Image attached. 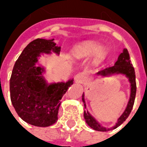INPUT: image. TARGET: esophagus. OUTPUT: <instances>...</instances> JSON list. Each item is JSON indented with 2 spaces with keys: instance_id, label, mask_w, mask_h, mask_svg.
<instances>
[{
  "instance_id": "34e87169",
  "label": "esophagus",
  "mask_w": 147,
  "mask_h": 147,
  "mask_svg": "<svg viewBox=\"0 0 147 147\" xmlns=\"http://www.w3.org/2000/svg\"><path fill=\"white\" fill-rule=\"evenodd\" d=\"M75 80H76V82H77V83H83L86 81V76H85V74L78 73L75 76Z\"/></svg>"
}]
</instances>
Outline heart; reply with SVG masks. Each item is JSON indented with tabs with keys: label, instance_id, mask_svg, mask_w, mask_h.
I'll list each match as a JSON object with an SVG mask.
<instances>
[{
	"label": "heart",
	"instance_id": "obj_1",
	"mask_svg": "<svg viewBox=\"0 0 147 147\" xmlns=\"http://www.w3.org/2000/svg\"><path fill=\"white\" fill-rule=\"evenodd\" d=\"M81 53H86V54H92V53H95L99 50V46L98 43L95 42H88L83 46H81L78 49ZM104 53L103 49L99 52V56H102Z\"/></svg>",
	"mask_w": 147,
	"mask_h": 147
}]
</instances>
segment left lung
I'll return each mask as SVG.
<instances>
[{"instance_id":"1","label":"left lung","mask_w":147,"mask_h":147,"mask_svg":"<svg viewBox=\"0 0 147 147\" xmlns=\"http://www.w3.org/2000/svg\"><path fill=\"white\" fill-rule=\"evenodd\" d=\"M114 73H122L126 75V76L129 79L130 83H131V96H130L129 102L127 105L126 109L124 110L123 113L120 116V117L117 120V123L116 125L110 128H105L104 127L101 126L95 119L93 117L90 116V114L88 112L84 111V119L86 120V123L89 125L91 128L96 131H110V130L115 129L117 127L120 126L121 123H123V121H125L126 119L128 117L129 114L131 113V111L132 109L134 102H135V98H136V72L133 65L131 64L130 61V56L129 53L127 51V49H124L123 52L120 54V56L117 58V61L114 65L111 67H106L103 70L99 71L97 73L98 76H106L109 75ZM83 102H85L84 101V94H83ZM85 107H86V105Z\"/></svg>"}]
</instances>
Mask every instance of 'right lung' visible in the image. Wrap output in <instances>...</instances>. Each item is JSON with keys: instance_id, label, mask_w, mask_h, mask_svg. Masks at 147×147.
<instances>
[{"instance_id": "obj_1", "label": "right lung", "mask_w": 147, "mask_h": 147, "mask_svg": "<svg viewBox=\"0 0 147 147\" xmlns=\"http://www.w3.org/2000/svg\"><path fill=\"white\" fill-rule=\"evenodd\" d=\"M54 39L37 38L25 47L16 61L10 78V98L17 114L25 122L38 127L50 126L57 120L61 99L73 80L48 85L42 76L43 68L35 63L41 53L59 54Z\"/></svg>"}]
</instances>
